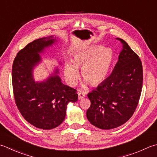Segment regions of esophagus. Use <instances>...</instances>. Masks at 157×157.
I'll list each match as a JSON object with an SVG mask.
<instances>
[{"mask_svg": "<svg viewBox=\"0 0 157 157\" xmlns=\"http://www.w3.org/2000/svg\"><path fill=\"white\" fill-rule=\"evenodd\" d=\"M78 99H79V100L82 99L83 98L85 97V94L83 93H82V92H80V91H78Z\"/></svg>", "mask_w": 157, "mask_h": 157, "instance_id": "34e87169", "label": "esophagus"}]
</instances>
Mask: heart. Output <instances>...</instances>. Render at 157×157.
Here are the masks:
<instances>
[{"label":"heart","mask_w":157,"mask_h":157,"mask_svg":"<svg viewBox=\"0 0 157 157\" xmlns=\"http://www.w3.org/2000/svg\"><path fill=\"white\" fill-rule=\"evenodd\" d=\"M113 60V52L109 48L95 45L79 52L73 56L72 63L67 62L64 66V76L71 86L78 82L82 69L85 83L97 86L102 83L108 74Z\"/></svg>","instance_id":"heart-1"}]
</instances>
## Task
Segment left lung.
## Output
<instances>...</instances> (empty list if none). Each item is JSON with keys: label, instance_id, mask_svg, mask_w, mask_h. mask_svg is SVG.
I'll return each instance as SVG.
<instances>
[{"label": "left lung", "instance_id": "left-lung-1", "mask_svg": "<svg viewBox=\"0 0 157 157\" xmlns=\"http://www.w3.org/2000/svg\"><path fill=\"white\" fill-rule=\"evenodd\" d=\"M122 48L112 73L88 97L86 112L90 123L101 129H112L124 124L133 116L139 102L143 83L142 64L123 39Z\"/></svg>", "mask_w": 157, "mask_h": 157}]
</instances>
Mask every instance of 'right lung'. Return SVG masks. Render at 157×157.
Instances as JSON below:
<instances>
[{"label":"right lung","instance_id":"1","mask_svg":"<svg viewBox=\"0 0 157 157\" xmlns=\"http://www.w3.org/2000/svg\"><path fill=\"white\" fill-rule=\"evenodd\" d=\"M56 42L54 36L35 40L18 52L12 67V84L18 109L30 124L45 130L62 123L68 103L78 99L75 89L61 82L58 67L44 80L37 82L34 78L33 71L42 61L40 54Z\"/></svg>","mask_w":157,"mask_h":157}]
</instances>
